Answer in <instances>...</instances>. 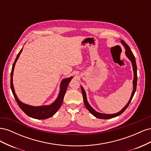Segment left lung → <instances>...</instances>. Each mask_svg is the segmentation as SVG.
Returning <instances> with one entry per match:
<instances>
[{
  "mask_svg": "<svg viewBox=\"0 0 151 151\" xmlns=\"http://www.w3.org/2000/svg\"><path fill=\"white\" fill-rule=\"evenodd\" d=\"M121 43L123 45V47H125V55H126L127 57L129 58V60L131 61L132 67H133V70H134L133 91H132L131 97H130V98L129 99V102H128L127 104L125 105V106L123 107V108H122L119 112L116 113H114V114H104V113H99V112L96 111L95 110V109H94L92 107H91V105L89 104L88 100H87V96H86V91H84V88H83V86H81L82 93H83L84 103V104H85L86 108L88 109V110L89 111V112L91 114H92L93 115H94L95 117H96L98 118H100V119H109V118H112L116 117L117 116H119L120 115H121L122 113L124 112V111L127 108V107L129 106V105L130 103L131 102L132 98H133L134 95V94L135 93V91H136L137 81V65H136L135 58V57L133 53H132V52L131 51L130 47H129V45H128L125 42V41H123V40H121Z\"/></svg>",
  "mask_w": 151,
  "mask_h": 151,
  "instance_id": "obj_1",
  "label": "left lung"
}]
</instances>
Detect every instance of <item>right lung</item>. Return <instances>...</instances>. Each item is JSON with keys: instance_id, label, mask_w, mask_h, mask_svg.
Returning a JSON list of instances; mask_svg holds the SVG:
<instances>
[{"instance_id": "right-lung-1", "label": "right lung", "mask_w": 151, "mask_h": 151, "mask_svg": "<svg viewBox=\"0 0 151 151\" xmlns=\"http://www.w3.org/2000/svg\"><path fill=\"white\" fill-rule=\"evenodd\" d=\"M22 51V48L20 50L19 53L17 54L16 60L12 65V70L11 73V88L12 90V94L14 95V97L16 101L17 104L19 105L20 108L28 116L33 118H35V119H39V120L47 119V118L53 116L58 110V109L60 108L63 102V98H64L65 94L66 93L68 85L69 84L71 79L73 78V77H68V78H65L60 83V91H59L58 97L56 99L55 101L53 103H52L51 104L43 105V106H31V105L27 104L21 102L20 100L18 99L17 95L15 93L13 83H12V77H13V73H14V70L16 63L17 60L18 58H19L20 54L21 53Z\"/></svg>"}]
</instances>
